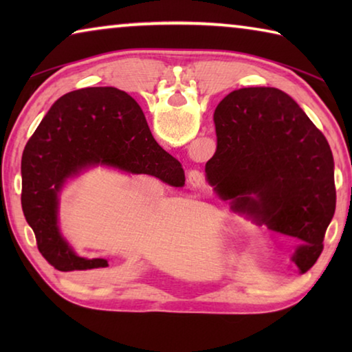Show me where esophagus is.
I'll return each mask as SVG.
<instances>
[{
    "mask_svg": "<svg viewBox=\"0 0 352 352\" xmlns=\"http://www.w3.org/2000/svg\"><path fill=\"white\" fill-rule=\"evenodd\" d=\"M188 183L192 188H204L205 186V174L199 169H192L188 172Z\"/></svg>",
    "mask_w": 352,
    "mask_h": 352,
    "instance_id": "34e87169",
    "label": "esophagus"
}]
</instances>
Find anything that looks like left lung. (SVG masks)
I'll list each match as a JSON object with an SVG mask.
<instances>
[{"mask_svg": "<svg viewBox=\"0 0 352 352\" xmlns=\"http://www.w3.org/2000/svg\"><path fill=\"white\" fill-rule=\"evenodd\" d=\"M217 148L206 182L231 208L298 242L292 261L306 273L323 252L336 212L333 158L324 135L278 88H241L214 111Z\"/></svg>", "mask_w": 352, "mask_h": 352, "instance_id": "obj_1", "label": "left lung"}]
</instances>
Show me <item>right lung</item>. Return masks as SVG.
Here are the masks:
<instances>
[{"label": "right lung", "mask_w": 352, "mask_h": 352, "mask_svg": "<svg viewBox=\"0 0 352 352\" xmlns=\"http://www.w3.org/2000/svg\"><path fill=\"white\" fill-rule=\"evenodd\" d=\"M96 166L152 175L182 188L184 170L158 146L141 107L126 91L91 87L65 94L46 113L21 158V208L43 258L60 272L109 267L82 258L58 228L60 192L69 178Z\"/></svg>", "instance_id": "1"}]
</instances>
